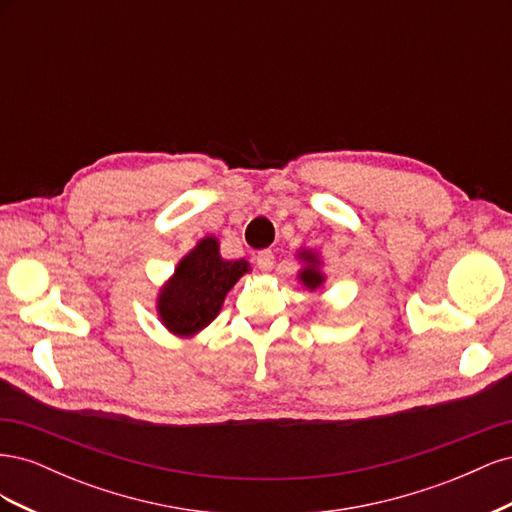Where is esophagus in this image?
Returning <instances> with one entry per match:
<instances>
[{
	"mask_svg": "<svg viewBox=\"0 0 512 512\" xmlns=\"http://www.w3.org/2000/svg\"><path fill=\"white\" fill-rule=\"evenodd\" d=\"M256 265L260 271H271L275 265V256L271 250H262L256 254Z\"/></svg>",
	"mask_w": 512,
	"mask_h": 512,
	"instance_id": "34e87169",
	"label": "esophagus"
}]
</instances>
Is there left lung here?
Instances as JSON below:
<instances>
[{
    "mask_svg": "<svg viewBox=\"0 0 512 512\" xmlns=\"http://www.w3.org/2000/svg\"><path fill=\"white\" fill-rule=\"evenodd\" d=\"M297 258L303 262V269L299 271V282L307 288V290H320L327 282V275L322 273V260L316 252L312 250H301L297 254Z\"/></svg>",
    "mask_w": 512,
    "mask_h": 512,
    "instance_id": "obj_1",
    "label": "left lung"
}]
</instances>
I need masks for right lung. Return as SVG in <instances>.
Segmentation results:
<instances>
[{
	"mask_svg": "<svg viewBox=\"0 0 512 512\" xmlns=\"http://www.w3.org/2000/svg\"><path fill=\"white\" fill-rule=\"evenodd\" d=\"M245 273H250L245 258L226 260L218 239H200L160 288L156 305L160 322L177 337H194L220 314L226 294Z\"/></svg>",
	"mask_w": 512,
	"mask_h": 512,
	"instance_id": "add662e5",
	"label": "right lung"
}]
</instances>
